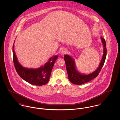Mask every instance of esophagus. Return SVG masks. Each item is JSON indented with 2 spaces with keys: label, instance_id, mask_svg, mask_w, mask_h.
<instances>
[{
  "label": "esophagus",
  "instance_id": "obj_1",
  "mask_svg": "<svg viewBox=\"0 0 120 120\" xmlns=\"http://www.w3.org/2000/svg\"><path fill=\"white\" fill-rule=\"evenodd\" d=\"M67 50L66 49H62L60 51L61 53H62V54H65V53H67Z\"/></svg>",
  "mask_w": 120,
  "mask_h": 120
}]
</instances>
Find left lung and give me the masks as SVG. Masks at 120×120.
<instances>
[{"label": "left lung", "mask_w": 120, "mask_h": 120, "mask_svg": "<svg viewBox=\"0 0 120 120\" xmlns=\"http://www.w3.org/2000/svg\"><path fill=\"white\" fill-rule=\"evenodd\" d=\"M101 40L103 46L102 58L98 68L90 73L85 74L80 72L77 68L75 60L72 57L68 54H65L64 56L69 80L71 83L75 85H81L89 82L98 76L104 65L107 53L105 41L102 37H101Z\"/></svg>", "instance_id": "left-lung-1"}]
</instances>
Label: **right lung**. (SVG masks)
<instances>
[{
	"label": "right lung",
	"mask_w": 120,
	"mask_h": 120,
	"mask_svg": "<svg viewBox=\"0 0 120 120\" xmlns=\"http://www.w3.org/2000/svg\"><path fill=\"white\" fill-rule=\"evenodd\" d=\"M14 41L13 45V58L15 68L20 77L26 82L35 86L45 85L48 83L51 75L55 61L58 59V55L50 57L44 65L37 68L23 67L18 61L14 50Z\"/></svg>",
	"instance_id": "add662e5"
}]
</instances>
